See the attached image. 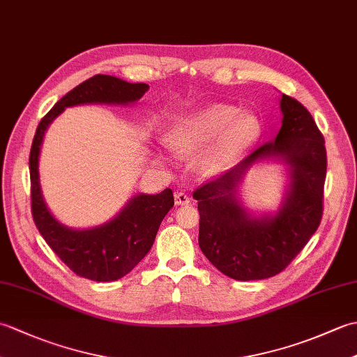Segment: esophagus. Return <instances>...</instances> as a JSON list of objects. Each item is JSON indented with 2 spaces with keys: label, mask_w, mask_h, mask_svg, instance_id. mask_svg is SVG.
<instances>
[{
  "label": "esophagus",
  "mask_w": 357,
  "mask_h": 357,
  "mask_svg": "<svg viewBox=\"0 0 357 357\" xmlns=\"http://www.w3.org/2000/svg\"><path fill=\"white\" fill-rule=\"evenodd\" d=\"M190 201H192L190 196L184 192L174 193V204H176V206H185V204H188Z\"/></svg>",
  "instance_id": "obj_1"
}]
</instances>
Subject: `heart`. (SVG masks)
Masks as SVG:
<instances>
[{
  "label": "heart",
  "instance_id": "obj_1",
  "mask_svg": "<svg viewBox=\"0 0 357 357\" xmlns=\"http://www.w3.org/2000/svg\"><path fill=\"white\" fill-rule=\"evenodd\" d=\"M261 121L252 113H241L234 105L207 104L174 123L172 147L179 153H199L201 167L210 174L230 170L261 139Z\"/></svg>",
  "mask_w": 357,
  "mask_h": 357
}]
</instances>
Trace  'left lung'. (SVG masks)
Here are the masks:
<instances>
[{
    "instance_id": "left-lung-1",
    "label": "left lung",
    "mask_w": 357,
    "mask_h": 357,
    "mask_svg": "<svg viewBox=\"0 0 357 357\" xmlns=\"http://www.w3.org/2000/svg\"><path fill=\"white\" fill-rule=\"evenodd\" d=\"M282 126L275 141L193 193L199 210V247L225 276L267 279L282 271L305 247L322 219L327 151L313 116L299 101L280 96ZM282 162L289 184L275 212L250 211L237 187L253 165Z\"/></svg>"
}]
</instances>
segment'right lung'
Instances as JSON below:
<instances>
[{
  "instance_id": "right-lung-1",
  "label": "right lung",
  "mask_w": 357,
  "mask_h": 357,
  "mask_svg": "<svg viewBox=\"0 0 357 357\" xmlns=\"http://www.w3.org/2000/svg\"><path fill=\"white\" fill-rule=\"evenodd\" d=\"M149 90L144 82H127L110 75H95L64 95L38 124L30 149V193L32 215L41 236L67 267L78 276L96 282H112L130 273L153 245L159 225L173 207L170 188L158 195L138 193L110 221L72 229L52 215L40 183V153L45 130L67 107L82 104L128 105L139 101Z\"/></svg>"
}]
</instances>
